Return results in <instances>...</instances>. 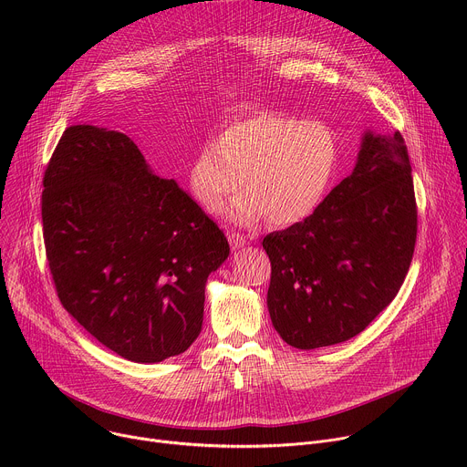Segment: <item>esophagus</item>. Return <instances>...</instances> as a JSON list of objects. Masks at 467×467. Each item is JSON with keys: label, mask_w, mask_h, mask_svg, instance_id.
<instances>
[{"label": "esophagus", "mask_w": 467, "mask_h": 467, "mask_svg": "<svg viewBox=\"0 0 467 467\" xmlns=\"http://www.w3.org/2000/svg\"><path fill=\"white\" fill-rule=\"evenodd\" d=\"M227 238H229V242H231V245H233L234 249H240V247H244V245L247 244V238H245L244 234L234 233V231L227 233Z\"/></svg>", "instance_id": "1"}]
</instances>
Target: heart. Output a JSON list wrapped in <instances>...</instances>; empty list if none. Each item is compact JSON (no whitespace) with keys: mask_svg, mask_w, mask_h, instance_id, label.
Wrapping results in <instances>:
<instances>
[{"mask_svg":"<svg viewBox=\"0 0 467 467\" xmlns=\"http://www.w3.org/2000/svg\"><path fill=\"white\" fill-rule=\"evenodd\" d=\"M338 140L321 121L262 110L227 125L192 159L188 182L209 213L223 209L242 184L245 193L229 209L231 220L285 227L310 216L338 170Z\"/></svg>","mask_w":467,"mask_h":467,"instance_id":"heart-1","label":"heart"}]
</instances>
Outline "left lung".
I'll return each mask as SVG.
<instances>
[{
	"label": "left lung",
	"mask_w": 467,
	"mask_h": 467,
	"mask_svg": "<svg viewBox=\"0 0 467 467\" xmlns=\"http://www.w3.org/2000/svg\"><path fill=\"white\" fill-rule=\"evenodd\" d=\"M418 207L401 132H366L355 170L299 223L262 240L268 310L297 349L346 342L397 296L414 254Z\"/></svg>",
	"instance_id": "left-lung-1"
}]
</instances>
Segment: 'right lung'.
Returning <instances> with one entry per match:
<instances>
[{
    "label": "right lung",
    "instance_id": "1",
    "mask_svg": "<svg viewBox=\"0 0 467 467\" xmlns=\"http://www.w3.org/2000/svg\"><path fill=\"white\" fill-rule=\"evenodd\" d=\"M44 245L62 306L116 355L153 364L202 332L223 231L127 135L72 125L47 162Z\"/></svg>",
    "mask_w": 467,
    "mask_h": 467
}]
</instances>
